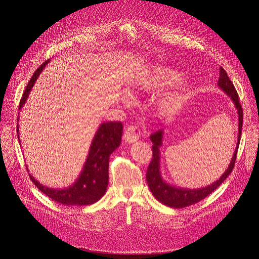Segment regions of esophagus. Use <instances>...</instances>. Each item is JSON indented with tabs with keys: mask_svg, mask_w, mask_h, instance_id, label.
<instances>
[{
	"mask_svg": "<svg viewBox=\"0 0 259 259\" xmlns=\"http://www.w3.org/2000/svg\"><path fill=\"white\" fill-rule=\"evenodd\" d=\"M140 134H141V130L138 126H129L124 133V140L128 144H133L137 141H139Z\"/></svg>",
	"mask_w": 259,
	"mask_h": 259,
	"instance_id": "obj_1",
	"label": "esophagus"
}]
</instances>
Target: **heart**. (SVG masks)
Instances as JSON below:
<instances>
[{"mask_svg":"<svg viewBox=\"0 0 259 259\" xmlns=\"http://www.w3.org/2000/svg\"><path fill=\"white\" fill-rule=\"evenodd\" d=\"M180 79L181 74L178 71L157 68L134 80L132 89L145 92L159 91L176 84ZM186 101L187 93L182 89L178 88L162 92L154 102L155 115L162 119L172 118L181 112Z\"/></svg>","mask_w":259,"mask_h":259,"instance_id":"obj_1","label":"heart"}]
</instances>
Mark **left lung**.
I'll return each mask as SVG.
<instances>
[{
	"label": "left lung",
	"mask_w": 259,
	"mask_h": 259,
	"mask_svg": "<svg viewBox=\"0 0 259 259\" xmlns=\"http://www.w3.org/2000/svg\"><path fill=\"white\" fill-rule=\"evenodd\" d=\"M219 87L231 98L233 101L234 106L237 110L238 114V137H237V144L234 154L231 159V162L229 167L227 168L226 172L221 176V178L216 182L212 183L211 185L199 188V189H185L180 188L173 185L168 184L161 178L160 174V147L162 146V135H164V130H158L151 134L150 140L153 144L152 146V160L150 161V165H149L146 173V180L148 183L149 188H150V191L152 192L153 196L161 203H164L165 206L170 208H185L188 206H191L193 203H196L210 195L214 190L219 188L225 180L232 172L233 167L235 165L236 160V154L238 150V146L240 142L241 137V129H242V108L238 100V94L237 91L233 85L232 81L230 80L226 70L224 68L221 67L220 69V79L219 83H217Z\"/></svg>",
	"instance_id": "1"
}]
</instances>
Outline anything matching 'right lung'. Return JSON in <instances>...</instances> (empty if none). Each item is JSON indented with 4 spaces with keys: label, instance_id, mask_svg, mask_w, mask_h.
Wrapping results in <instances>:
<instances>
[{
    "label": "right lung",
    "instance_id": "add662e5",
    "mask_svg": "<svg viewBox=\"0 0 259 259\" xmlns=\"http://www.w3.org/2000/svg\"><path fill=\"white\" fill-rule=\"evenodd\" d=\"M50 62L47 60L40 65L33 73L31 79L27 85L25 92L20 102L19 110L23 108L27 99L29 97L36 78L43 71L45 66ZM20 117V116H19ZM18 117V121H19ZM18 139L19 124H18ZM122 134V124L120 121H106L100 125L90 145L89 153L85 165L78 175L77 180L71 186L62 189H52L39 184L29 173V178L33 184L46 196L52 200L66 206H88L100 200L107 191L109 182V156L119 147ZM21 143V142H20ZM27 171L29 172L28 168Z\"/></svg>",
    "mask_w": 259,
    "mask_h": 259
}]
</instances>
